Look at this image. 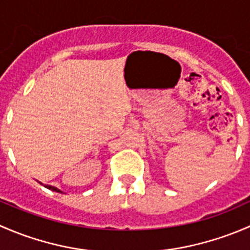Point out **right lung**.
<instances>
[{"mask_svg":"<svg viewBox=\"0 0 250 250\" xmlns=\"http://www.w3.org/2000/svg\"><path fill=\"white\" fill-rule=\"evenodd\" d=\"M44 188H49V190H53V191H57V192H62V191H60V190H58L57 188H53V186H50V185H44Z\"/></svg>","mask_w":250,"mask_h":250,"instance_id":"obj_1","label":"right lung"}]
</instances>
